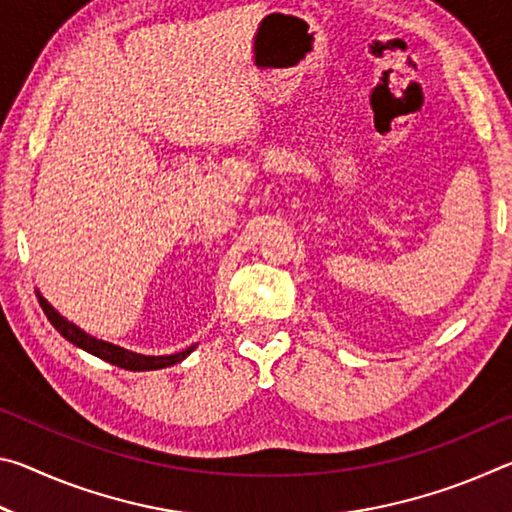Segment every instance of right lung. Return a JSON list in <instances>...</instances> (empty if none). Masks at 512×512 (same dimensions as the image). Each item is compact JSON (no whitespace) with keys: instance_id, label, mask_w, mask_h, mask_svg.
<instances>
[{"instance_id":"obj_1","label":"right lung","mask_w":512,"mask_h":512,"mask_svg":"<svg viewBox=\"0 0 512 512\" xmlns=\"http://www.w3.org/2000/svg\"><path fill=\"white\" fill-rule=\"evenodd\" d=\"M36 293H38V300H40L42 311H45V316L49 318V323L58 329L60 336H65V339L72 343V345H76V348H81L85 352L94 354V357H99L103 361L112 363V366H119V368H124V370H133V372L160 370V368L173 366V363H180V361L187 359L189 354L196 350V345H192V348H187L183 352L160 354V357H153V354H140V352L126 350V348H121V345L101 341V339H97V336L83 332V329L79 325H74L72 320H67L65 316H60L58 311L49 305V300L42 296L40 291H36Z\"/></svg>"}]
</instances>
